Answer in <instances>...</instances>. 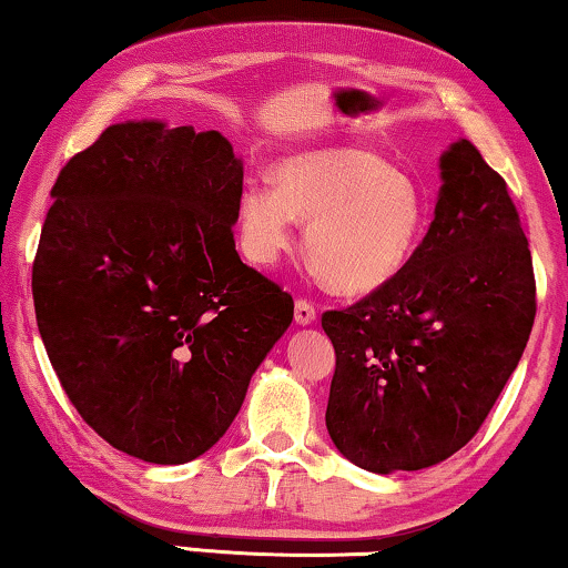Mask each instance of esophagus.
<instances>
[{
	"instance_id": "esophagus-1",
	"label": "esophagus",
	"mask_w": 568,
	"mask_h": 568,
	"mask_svg": "<svg viewBox=\"0 0 568 568\" xmlns=\"http://www.w3.org/2000/svg\"><path fill=\"white\" fill-rule=\"evenodd\" d=\"M294 323L297 325H313L315 323V307L307 300H297L294 305Z\"/></svg>"
}]
</instances>
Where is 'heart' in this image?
I'll use <instances>...</instances> for the list:
<instances>
[{
    "label": "heart",
    "instance_id": "obj_1",
    "mask_svg": "<svg viewBox=\"0 0 568 568\" xmlns=\"http://www.w3.org/2000/svg\"><path fill=\"white\" fill-rule=\"evenodd\" d=\"M276 189L251 181L237 199V235L258 266H274L305 224V253L338 294L375 292L400 274L422 243L429 204L414 175L359 146L290 154Z\"/></svg>",
    "mask_w": 568,
    "mask_h": 568
}]
</instances>
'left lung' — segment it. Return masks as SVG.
Segmentation results:
<instances>
[{"instance_id":"1","label":"left lung","mask_w":568,"mask_h":568,"mask_svg":"<svg viewBox=\"0 0 568 568\" xmlns=\"http://www.w3.org/2000/svg\"><path fill=\"white\" fill-rule=\"evenodd\" d=\"M434 220L393 282L323 315L336 348L325 426L369 473L432 468L468 445L535 321L532 255L504 178L468 139L439 158Z\"/></svg>"}]
</instances>
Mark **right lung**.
Wrapping results in <instances>:
<instances>
[{"label": "right lung", "instance_id": "1", "mask_svg": "<svg viewBox=\"0 0 568 568\" xmlns=\"http://www.w3.org/2000/svg\"><path fill=\"white\" fill-rule=\"evenodd\" d=\"M243 160L220 131L108 126L51 189L33 263L45 354L121 453L196 460L235 422L294 302L235 251Z\"/></svg>", "mask_w": 568, "mask_h": 568}]
</instances>
